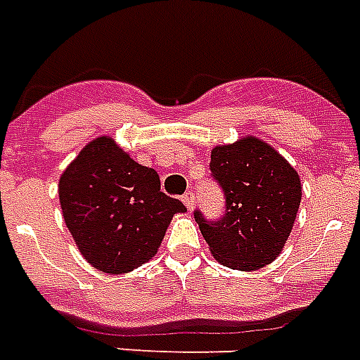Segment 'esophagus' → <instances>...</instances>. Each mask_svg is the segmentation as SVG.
<instances>
[{
	"label": "esophagus",
	"instance_id": "esophagus-1",
	"mask_svg": "<svg viewBox=\"0 0 360 360\" xmlns=\"http://www.w3.org/2000/svg\"><path fill=\"white\" fill-rule=\"evenodd\" d=\"M181 200H183V204L186 205V210H194V194H192L191 191H186L183 196H181Z\"/></svg>",
	"mask_w": 360,
	"mask_h": 360
}]
</instances>
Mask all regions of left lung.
<instances>
[{"label":"left lung","instance_id":"obj_1","mask_svg":"<svg viewBox=\"0 0 360 360\" xmlns=\"http://www.w3.org/2000/svg\"><path fill=\"white\" fill-rule=\"evenodd\" d=\"M211 175L223 186L226 210L210 223L194 213L213 259L251 271L274 262L287 243L300 207L302 185L278 150L255 136L211 150Z\"/></svg>","mask_w":360,"mask_h":360}]
</instances>
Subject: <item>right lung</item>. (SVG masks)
<instances>
[{
    "label": "right lung",
    "mask_w": 360,
    "mask_h": 360,
    "mask_svg": "<svg viewBox=\"0 0 360 360\" xmlns=\"http://www.w3.org/2000/svg\"><path fill=\"white\" fill-rule=\"evenodd\" d=\"M58 194L81 255L111 276L155 257L174 215L186 211L160 191L155 169L137 164L109 136L84 145L60 177Z\"/></svg>",
    "instance_id": "add662e5"
}]
</instances>
